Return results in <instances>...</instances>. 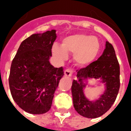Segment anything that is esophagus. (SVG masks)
Masks as SVG:
<instances>
[{
  "instance_id": "34e87169",
  "label": "esophagus",
  "mask_w": 131,
  "mask_h": 131,
  "mask_svg": "<svg viewBox=\"0 0 131 131\" xmlns=\"http://www.w3.org/2000/svg\"><path fill=\"white\" fill-rule=\"evenodd\" d=\"M72 73H73V71L71 69H67L64 71V76L66 77H70L72 75Z\"/></svg>"
}]
</instances>
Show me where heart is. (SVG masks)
<instances>
[{"mask_svg": "<svg viewBox=\"0 0 131 131\" xmlns=\"http://www.w3.org/2000/svg\"><path fill=\"white\" fill-rule=\"evenodd\" d=\"M100 44L98 38L85 34H74L65 37L62 46L54 43L52 52L60 60H65L68 52L74 53V60L78 65H87L98 56Z\"/></svg>", "mask_w": 131, "mask_h": 131, "instance_id": "1", "label": "heart"}]
</instances>
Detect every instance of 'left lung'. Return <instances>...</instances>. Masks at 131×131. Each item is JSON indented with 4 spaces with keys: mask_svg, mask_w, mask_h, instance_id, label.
Here are the masks:
<instances>
[{
    "mask_svg": "<svg viewBox=\"0 0 131 131\" xmlns=\"http://www.w3.org/2000/svg\"><path fill=\"white\" fill-rule=\"evenodd\" d=\"M120 67L112 45L106 41L105 49L98 60L85 68L77 71V79L71 85V93L75 110L82 116L97 118L103 115L112 106L120 87ZM101 79L105 85V91L98 99L90 101L86 97L84 90L88 79Z\"/></svg>",
    "mask_w": 131,
    "mask_h": 131,
    "instance_id": "1",
    "label": "left lung"
}]
</instances>
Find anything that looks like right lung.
<instances>
[{"mask_svg": "<svg viewBox=\"0 0 131 131\" xmlns=\"http://www.w3.org/2000/svg\"><path fill=\"white\" fill-rule=\"evenodd\" d=\"M56 30L34 34L21 42L10 67L9 85L14 101L26 112L42 114L52 106L62 67L50 63Z\"/></svg>", "mask_w": 131, "mask_h": 131, "instance_id": "right-lung-1", "label": "right lung"}]
</instances>
